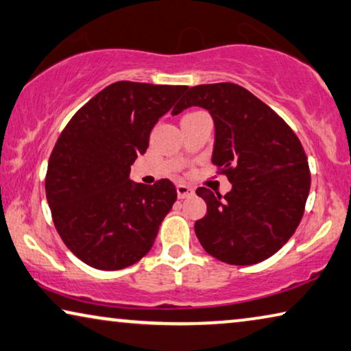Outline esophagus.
Returning <instances> with one entry per match:
<instances>
[{
  "mask_svg": "<svg viewBox=\"0 0 351 351\" xmlns=\"http://www.w3.org/2000/svg\"><path fill=\"white\" fill-rule=\"evenodd\" d=\"M193 194H194V190L191 186L185 185V183H179V185H177V196H179V199L190 197Z\"/></svg>",
  "mask_w": 351,
  "mask_h": 351,
  "instance_id": "1",
  "label": "esophagus"
}]
</instances>
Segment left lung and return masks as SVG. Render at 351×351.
Segmentation results:
<instances>
[{"label":"left lung","mask_w":351,"mask_h":351,"mask_svg":"<svg viewBox=\"0 0 351 351\" xmlns=\"http://www.w3.org/2000/svg\"><path fill=\"white\" fill-rule=\"evenodd\" d=\"M191 106L212 116V163L232 183L224 196L197 188L207 213L194 223L196 237L210 256L230 265L265 261L303 218L311 188L303 145L271 108L239 84L193 86L172 116Z\"/></svg>","instance_id":"1"}]
</instances>
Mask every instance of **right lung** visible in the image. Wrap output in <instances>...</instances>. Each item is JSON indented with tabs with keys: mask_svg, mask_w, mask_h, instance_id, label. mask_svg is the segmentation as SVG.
I'll return each instance as SVG.
<instances>
[{
	"mask_svg": "<svg viewBox=\"0 0 351 351\" xmlns=\"http://www.w3.org/2000/svg\"><path fill=\"white\" fill-rule=\"evenodd\" d=\"M186 86L117 82L77 111L53 149L45 179L58 234L89 267L121 269L152 247L177 199L168 179L130 180L155 123Z\"/></svg>",
	"mask_w": 351,
	"mask_h": 351,
	"instance_id": "right-lung-1",
	"label": "right lung"
}]
</instances>
